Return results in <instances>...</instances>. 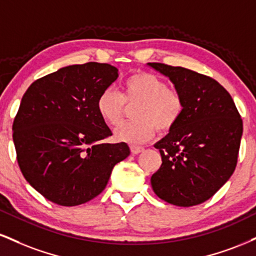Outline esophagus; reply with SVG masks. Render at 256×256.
<instances>
[{"mask_svg": "<svg viewBox=\"0 0 256 256\" xmlns=\"http://www.w3.org/2000/svg\"><path fill=\"white\" fill-rule=\"evenodd\" d=\"M130 150H131V152L132 154H134V155H136V154H140V152H143V148L142 146H130Z\"/></svg>", "mask_w": 256, "mask_h": 256, "instance_id": "34e87169", "label": "esophagus"}]
</instances>
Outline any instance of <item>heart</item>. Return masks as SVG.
<instances>
[{"instance_id":"obj_1","label":"heart","mask_w":256,"mask_h":256,"mask_svg":"<svg viewBox=\"0 0 256 256\" xmlns=\"http://www.w3.org/2000/svg\"><path fill=\"white\" fill-rule=\"evenodd\" d=\"M126 104H136L132 110L134 122L116 131L118 140L140 144L155 136L172 131L184 112V100L178 89L168 87L164 80L146 72L132 74L122 82V93L107 88L96 100L98 114L110 128L122 124Z\"/></svg>"}]
</instances>
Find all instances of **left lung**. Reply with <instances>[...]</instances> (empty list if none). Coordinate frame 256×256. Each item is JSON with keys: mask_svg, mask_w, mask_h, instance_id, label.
Returning a JSON list of instances; mask_svg holds the SVG:
<instances>
[{"mask_svg": "<svg viewBox=\"0 0 256 256\" xmlns=\"http://www.w3.org/2000/svg\"><path fill=\"white\" fill-rule=\"evenodd\" d=\"M182 94V118L155 144L161 167L152 176L158 198L176 206L199 205L229 180L243 132L232 95L216 80L181 66L148 63Z\"/></svg>", "mask_w": 256, "mask_h": 256, "instance_id": "8db88e82", "label": "left lung"}]
</instances>
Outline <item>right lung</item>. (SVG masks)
Segmentation results:
<instances>
[{"label":"right lung","mask_w":256,"mask_h":256,"mask_svg":"<svg viewBox=\"0 0 256 256\" xmlns=\"http://www.w3.org/2000/svg\"><path fill=\"white\" fill-rule=\"evenodd\" d=\"M116 78V66L89 62L48 74L24 94L13 122L16 160L27 182L54 204L95 198L130 155L124 142L104 143L112 132L96 110L98 96Z\"/></svg>","instance_id":"obj_1"}]
</instances>
